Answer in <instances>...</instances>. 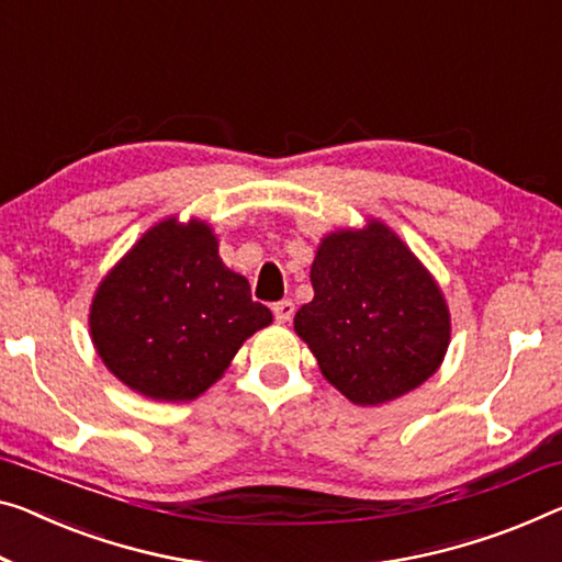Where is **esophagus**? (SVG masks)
Returning a JSON list of instances; mask_svg holds the SVG:
<instances>
[{"instance_id": "obj_1", "label": "esophagus", "mask_w": 562, "mask_h": 562, "mask_svg": "<svg viewBox=\"0 0 562 562\" xmlns=\"http://www.w3.org/2000/svg\"><path fill=\"white\" fill-rule=\"evenodd\" d=\"M273 316H276V322L279 324H289L291 322V316H293V304L291 301H279V304H273Z\"/></svg>"}]
</instances>
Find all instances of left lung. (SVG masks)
Listing matches in <instances>:
<instances>
[{"instance_id":"left-lung-1","label":"left lung","mask_w":562,"mask_h":562,"mask_svg":"<svg viewBox=\"0 0 562 562\" xmlns=\"http://www.w3.org/2000/svg\"><path fill=\"white\" fill-rule=\"evenodd\" d=\"M314 299L293 316L326 382L359 407L425 384L452 336L445 293L379 218L326 233L311 263Z\"/></svg>"}]
</instances>
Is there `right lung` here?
<instances>
[{"instance_id":"1","label":"right lung","mask_w":562,"mask_h":562,"mask_svg":"<svg viewBox=\"0 0 562 562\" xmlns=\"http://www.w3.org/2000/svg\"><path fill=\"white\" fill-rule=\"evenodd\" d=\"M273 322L201 218L168 215L105 273L90 304L92 347L125 386L188 402L213 386L248 336Z\"/></svg>"}]
</instances>
